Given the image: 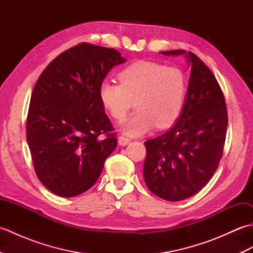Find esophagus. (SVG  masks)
<instances>
[{
  "instance_id": "esophagus-1",
  "label": "esophagus",
  "mask_w": 253,
  "mask_h": 253,
  "mask_svg": "<svg viewBox=\"0 0 253 253\" xmlns=\"http://www.w3.org/2000/svg\"><path fill=\"white\" fill-rule=\"evenodd\" d=\"M130 142V139L129 138H127V137H125V136H121V137H118V144H120V146H127L128 143Z\"/></svg>"
}]
</instances>
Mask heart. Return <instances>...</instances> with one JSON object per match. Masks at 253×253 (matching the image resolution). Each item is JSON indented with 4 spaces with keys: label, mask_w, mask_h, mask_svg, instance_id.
<instances>
[{
    "label": "heart",
    "mask_w": 253,
    "mask_h": 253,
    "mask_svg": "<svg viewBox=\"0 0 253 253\" xmlns=\"http://www.w3.org/2000/svg\"><path fill=\"white\" fill-rule=\"evenodd\" d=\"M117 77L120 84H101L99 98L116 121L125 118L135 101L138 111L122 126L127 135H142L154 125L163 129L178 120L187 91L186 77L179 68L141 61L124 68Z\"/></svg>",
    "instance_id": "b5f03b06"
}]
</instances>
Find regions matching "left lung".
Segmentation results:
<instances>
[{
    "label": "left lung",
    "instance_id": "obj_1",
    "mask_svg": "<svg viewBox=\"0 0 253 253\" xmlns=\"http://www.w3.org/2000/svg\"><path fill=\"white\" fill-rule=\"evenodd\" d=\"M187 56L191 66L184 107L175 125L144 142L143 177L155 196L180 201L201 190L222 159L227 128L224 94L209 67L191 52L164 51Z\"/></svg>",
    "mask_w": 253,
    "mask_h": 253
}]
</instances>
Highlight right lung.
<instances>
[{
  "mask_svg": "<svg viewBox=\"0 0 253 253\" xmlns=\"http://www.w3.org/2000/svg\"><path fill=\"white\" fill-rule=\"evenodd\" d=\"M125 61L114 49L84 42L56 56L38 78L27 142L38 178L55 195L71 198L90 189L115 150L99 88Z\"/></svg>",
  "mask_w": 253,
  "mask_h": 253,
  "instance_id": "1",
  "label": "right lung"
}]
</instances>
